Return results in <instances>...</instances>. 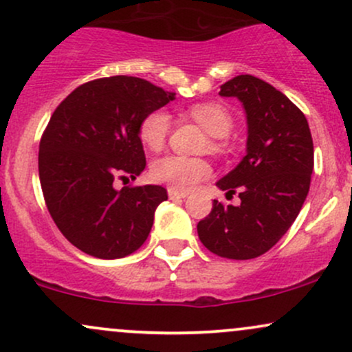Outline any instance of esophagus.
I'll list each match as a JSON object with an SVG mask.
<instances>
[{
  "mask_svg": "<svg viewBox=\"0 0 352 352\" xmlns=\"http://www.w3.org/2000/svg\"><path fill=\"white\" fill-rule=\"evenodd\" d=\"M168 197H170L172 200H177V199H185V197H188V192H184V190H177V188H168Z\"/></svg>",
  "mask_w": 352,
  "mask_h": 352,
  "instance_id": "34e87169",
  "label": "esophagus"
}]
</instances>
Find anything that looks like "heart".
<instances>
[{
  "instance_id": "b5f03b06",
  "label": "heart",
  "mask_w": 352,
  "mask_h": 352,
  "mask_svg": "<svg viewBox=\"0 0 352 352\" xmlns=\"http://www.w3.org/2000/svg\"><path fill=\"white\" fill-rule=\"evenodd\" d=\"M190 114L212 137H225L232 129V116L220 104H197ZM170 119L164 111H153L142 120L139 129L140 140L151 151H160L165 144ZM152 177L157 182L170 185L177 190H190L212 173L208 162L184 155H165L152 164Z\"/></svg>"
}]
</instances>
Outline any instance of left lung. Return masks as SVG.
Wrapping results in <instances>:
<instances>
[{
    "label": "left lung",
    "instance_id": "obj_1",
    "mask_svg": "<svg viewBox=\"0 0 352 352\" xmlns=\"http://www.w3.org/2000/svg\"><path fill=\"white\" fill-rule=\"evenodd\" d=\"M221 98H236L246 116V153L217 182L240 205L213 200L199 221L200 241L230 260H252L268 252L288 232L309 192L313 139L302 112L272 84L241 74L220 86Z\"/></svg>",
    "mask_w": 352,
    "mask_h": 352
}]
</instances>
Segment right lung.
I'll return each instance as SVG.
<instances>
[{"instance_id": "obj_1", "label": "right lung", "mask_w": 352, "mask_h": 352, "mask_svg": "<svg viewBox=\"0 0 352 352\" xmlns=\"http://www.w3.org/2000/svg\"><path fill=\"white\" fill-rule=\"evenodd\" d=\"M173 99L175 92L145 79L112 76L74 89L51 116L39 144V180L52 220L80 252L116 260L147 240L167 190H117L114 180L144 172L140 124Z\"/></svg>"}]
</instances>
